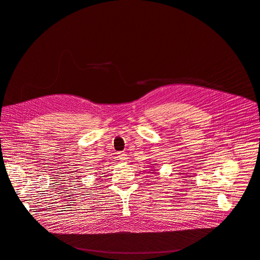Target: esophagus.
I'll list each match as a JSON object with an SVG mask.
<instances>
[{"label":"esophagus","mask_w":260,"mask_h":260,"mask_svg":"<svg viewBox=\"0 0 260 260\" xmlns=\"http://www.w3.org/2000/svg\"><path fill=\"white\" fill-rule=\"evenodd\" d=\"M118 159H119L120 161L124 162V161H126L127 157H126V154H125L124 152H118Z\"/></svg>","instance_id":"34e87169"}]
</instances>
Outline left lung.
Listing matches in <instances>:
<instances>
[{
    "instance_id": "8db88e82",
    "label": "left lung",
    "mask_w": 260,
    "mask_h": 260,
    "mask_svg": "<svg viewBox=\"0 0 260 260\" xmlns=\"http://www.w3.org/2000/svg\"><path fill=\"white\" fill-rule=\"evenodd\" d=\"M151 171H153V170H151ZM151 173H153V172H151Z\"/></svg>"
}]
</instances>
